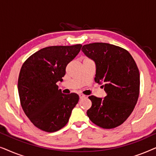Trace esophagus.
<instances>
[{
	"label": "esophagus",
	"mask_w": 156,
	"mask_h": 156,
	"mask_svg": "<svg viewBox=\"0 0 156 156\" xmlns=\"http://www.w3.org/2000/svg\"><path fill=\"white\" fill-rule=\"evenodd\" d=\"M80 98L81 99H83V98H85V95L82 94H80Z\"/></svg>",
	"instance_id": "1"
}]
</instances>
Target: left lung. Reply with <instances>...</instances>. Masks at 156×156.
I'll use <instances>...</instances> for the list:
<instances>
[{
  "label": "left lung",
  "instance_id": "left-lung-1",
  "mask_svg": "<svg viewBox=\"0 0 156 156\" xmlns=\"http://www.w3.org/2000/svg\"><path fill=\"white\" fill-rule=\"evenodd\" d=\"M82 52L96 63V83L102 87L104 99L90 96L91 106L87 114L103 129L122 124L133 112L140 92V74L135 60L126 50L104 42L83 45Z\"/></svg>",
  "mask_w": 156,
  "mask_h": 156
}]
</instances>
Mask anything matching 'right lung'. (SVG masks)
Listing matches in <instances>:
<instances>
[{
	"label": "right lung",
	"instance_id": "right-lung-1",
	"mask_svg": "<svg viewBox=\"0 0 156 156\" xmlns=\"http://www.w3.org/2000/svg\"><path fill=\"white\" fill-rule=\"evenodd\" d=\"M82 46L47 47L30 56L21 67L18 82L21 106L42 131L51 133L63 128L78 103L77 94H62L57 82L62 81L66 67Z\"/></svg>",
	"mask_w": 156,
	"mask_h": 156
}]
</instances>
